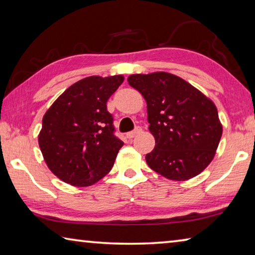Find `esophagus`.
<instances>
[{
	"instance_id": "34e87169",
	"label": "esophagus",
	"mask_w": 255,
	"mask_h": 255,
	"mask_svg": "<svg viewBox=\"0 0 255 255\" xmlns=\"http://www.w3.org/2000/svg\"><path fill=\"white\" fill-rule=\"evenodd\" d=\"M140 132H141V128L140 127H137L135 130L127 132L126 136H127V138H129V139H131V138H133L136 135H138V133H140Z\"/></svg>"
}]
</instances>
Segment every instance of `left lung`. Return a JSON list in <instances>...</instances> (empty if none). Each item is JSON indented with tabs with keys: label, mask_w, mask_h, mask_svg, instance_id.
Masks as SVG:
<instances>
[{
	"label": "left lung",
	"mask_w": 255,
	"mask_h": 255,
	"mask_svg": "<svg viewBox=\"0 0 255 255\" xmlns=\"http://www.w3.org/2000/svg\"><path fill=\"white\" fill-rule=\"evenodd\" d=\"M144 97L155 147L146 163L172 181L200 174L213 161L223 133L215 103L180 76L167 72L128 76Z\"/></svg>",
	"instance_id": "8db88e82"
}]
</instances>
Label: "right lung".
<instances>
[{"mask_svg": "<svg viewBox=\"0 0 255 255\" xmlns=\"http://www.w3.org/2000/svg\"><path fill=\"white\" fill-rule=\"evenodd\" d=\"M124 80V75L85 77L46 111L38 143L48 169L64 182L90 187L111 171L124 143L114 135L107 101Z\"/></svg>", "mask_w": 255, "mask_h": 255, "instance_id": "right-lung-1", "label": "right lung"}]
</instances>
